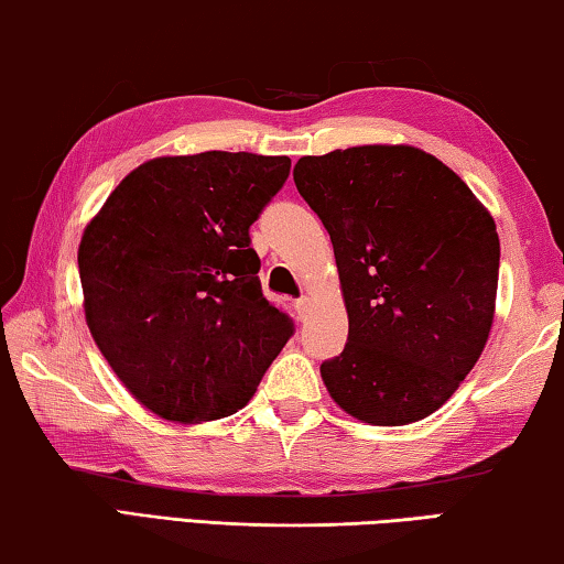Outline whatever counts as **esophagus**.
Instances as JSON below:
<instances>
[{"instance_id": "1", "label": "esophagus", "mask_w": 564, "mask_h": 564, "mask_svg": "<svg viewBox=\"0 0 564 564\" xmlns=\"http://www.w3.org/2000/svg\"><path fill=\"white\" fill-rule=\"evenodd\" d=\"M293 308H295V313H299L301 318H305V313H308V308H311V299H308V295H301V299H295V301H293Z\"/></svg>"}]
</instances>
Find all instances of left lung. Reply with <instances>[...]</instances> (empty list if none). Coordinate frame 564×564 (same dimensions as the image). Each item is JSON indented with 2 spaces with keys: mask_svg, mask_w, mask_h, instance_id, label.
I'll return each mask as SVG.
<instances>
[{
  "mask_svg": "<svg viewBox=\"0 0 564 564\" xmlns=\"http://www.w3.org/2000/svg\"><path fill=\"white\" fill-rule=\"evenodd\" d=\"M299 194L326 226L348 343L321 362L330 398L373 425L435 413L488 343L500 271L492 216L415 147L303 156Z\"/></svg>",
  "mask_w": 564,
  "mask_h": 564,
  "instance_id": "left-lung-1",
  "label": "left lung"
}]
</instances>
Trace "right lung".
<instances>
[{"label":"right lung","instance_id":"obj_1","mask_svg":"<svg viewBox=\"0 0 564 564\" xmlns=\"http://www.w3.org/2000/svg\"><path fill=\"white\" fill-rule=\"evenodd\" d=\"M289 171V156L248 151L147 161L84 231L87 326L151 413H236L293 336L289 313L263 295L248 236Z\"/></svg>","mask_w":564,"mask_h":564}]
</instances>
